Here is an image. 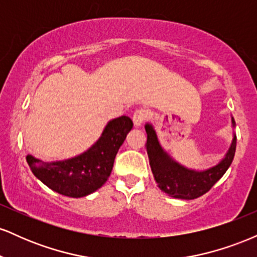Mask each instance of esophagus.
Returning <instances> with one entry per match:
<instances>
[{
    "instance_id": "34e87169",
    "label": "esophagus",
    "mask_w": 257,
    "mask_h": 257,
    "mask_svg": "<svg viewBox=\"0 0 257 257\" xmlns=\"http://www.w3.org/2000/svg\"><path fill=\"white\" fill-rule=\"evenodd\" d=\"M147 116H149V113H147V111L144 110V108H139V110L135 111L134 114H133V122H134V125L140 126L144 122H145Z\"/></svg>"
}]
</instances>
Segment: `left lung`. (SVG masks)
<instances>
[{
	"mask_svg": "<svg viewBox=\"0 0 257 257\" xmlns=\"http://www.w3.org/2000/svg\"><path fill=\"white\" fill-rule=\"evenodd\" d=\"M232 126H235L233 117ZM145 129L147 134L146 150L152 174L158 187L173 198L194 199L203 196L222 178L234 158L237 137L233 134L228 151L216 166L205 170L188 169L164 151L152 124L146 123Z\"/></svg>",
	"mask_w": 257,
	"mask_h": 257,
	"instance_id": "left-lung-1",
	"label": "left lung"
}]
</instances>
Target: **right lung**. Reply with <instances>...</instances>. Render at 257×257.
I'll return each instance as SVG.
<instances>
[{"label":"right lung","instance_id":"right-lung-1","mask_svg":"<svg viewBox=\"0 0 257 257\" xmlns=\"http://www.w3.org/2000/svg\"><path fill=\"white\" fill-rule=\"evenodd\" d=\"M128 116L110 120L96 143L76 157L57 162H42L26 156L31 172L38 180L63 196L81 198L95 192L107 181L114 158L132 131Z\"/></svg>","mask_w":257,"mask_h":257}]
</instances>
